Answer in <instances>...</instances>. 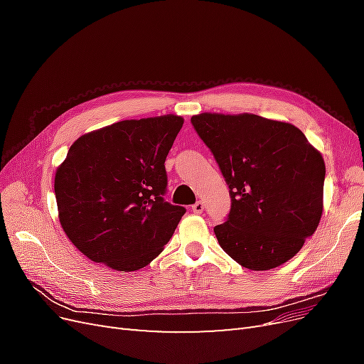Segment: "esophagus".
I'll use <instances>...</instances> for the list:
<instances>
[{"mask_svg": "<svg viewBox=\"0 0 364 364\" xmlns=\"http://www.w3.org/2000/svg\"><path fill=\"white\" fill-rule=\"evenodd\" d=\"M203 202H196L194 205H193V213H196V214H202L203 213Z\"/></svg>", "mask_w": 364, "mask_h": 364, "instance_id": "esophagus-1", "label": "esophagus"}]
</instances>
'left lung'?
Returning <instances> with one entry per match:
<instances>
[{
	"instance_id": "1",
	"label": "left lung",
	"mask_w": 364,
	"mask_h": 364,
	"mask_svg": "<svg viewBox=\"0 0 364 364\" xmlns=\"http://www.w3.org/2000/svg\"><path fill=\"white\" fill-rule=\"evenodd\" d=\"M229 185L232 206L214 228L240 266L270 270L291 259L323 213L325 161L302 132L255 114L191 117Z\"/></svg>"
}]
</instances>
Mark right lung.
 <instances>
[{"instance_id":"1","label":"right lung","mask_w":364,"mask_h":364,"mask_svg":"<svg viewBox=\"0 0 364 364\" xmlns=\"http://www.w3.org/2000/svg\"><path fill=\"white\" fill-rule=\"evenodd\" d=\"M182 124L173 114L124 119L74 141L54 193L60 226L85 257L135 272L164 250L185 214L162 197L165 158Z\"/></svg>"}]
</instances>
